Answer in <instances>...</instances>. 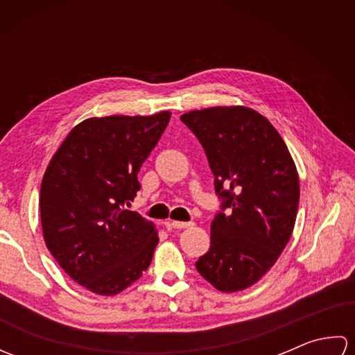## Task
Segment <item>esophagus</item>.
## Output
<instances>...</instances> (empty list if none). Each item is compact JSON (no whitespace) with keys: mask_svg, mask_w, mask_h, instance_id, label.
Here are the masks:
<instances>
[{"mask_svg":"<svg viewBox=\"0 0 355 355\" xmlns=\"http://www.w3.org/2000/svg\"><path fill=\"white\" fill-rule=\"evenodd\" d=\"M168 225H169V227H172V229H187V227H191L192 223H183V221H169V223H168Z\"/></svg>","mask_w":355,"mask_h":355,"instance_id":"obj_1","label":"esophagus"}]
</instances>
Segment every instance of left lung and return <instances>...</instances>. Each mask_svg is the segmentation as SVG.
I'll return each mask as SVG.
<instances>
[{
  "instance_id": "8db88e82",
  "label": "left lung",
  "mask_w": 355,
  "mask_h": 355,
  "mask_svg": "<svg viewBox=\"0 0 355 355\" xmlns=\"http://www.w3.org/2000/svg\"><path fill=\"white\" fill-rule=\"evenodd\" d=\"M180 119L205 148L221 209H229L214 218L210 248L195 267L216 290H245L291 238L300 192L296 164L276 128L252 108L212 107Z\"/></svg>"
}]
</instances>
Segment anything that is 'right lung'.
<instances>
[{
  "label": "right lung",
  "instance_id": "right-lung-1",
  "mask_svg": "<svg viewBox=\"0 0 355 355\" xmlns=\"http://www.w3.org/2000/svg\"><path fill=\"white\" fill-rule=\"evenodd\" d=\"M171 112L107 116L80 122L51 157L41 183L45 245L87 290L114 296L148 270L155 225L126 206L137 173L160 140Z\"/></svg>",
  "mask_w": 355,
  "mask_h": 355
}]
</instances>
